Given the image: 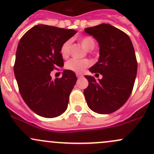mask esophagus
Wrapping results in <instances>:
<instances>
[{"mask_svg":"<svg viewBox=\"0 0 154 154\" xmlns=\"http://www.w3.org/2000/svg\"><path fill=\"white\" fill-rule=\"evenodd\" d=\"M76 75H77V77H78V78H82V77H84L83 74H80V73H77V74H76Z\"/></svg>","mask_w":154,"mask_h":154,"instance_id":"34e87169","label":"esophagus"}]
</instances>
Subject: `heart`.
Masks as SVG:
<instances>
[{
    "mask_svg": "<svg viewBox=\"0 0 154 154\" xmlns=\"http://www.w3.org/2000/svg\"><path fill=\"white\" fill-rule=\"evenodd\" d=\"M80 42L82 46L86 50H91L95 46L94 40L90 36H84L80 38ZM72 42L70 40L64 42L60 48V54L62 58H68L71 51ZM91 61L88 59L83 60H77V59H71L68 60L65 64V68L69 71L75 72V73H81L88 67L91 66Z\"/></svg>",
    "mask_w": 154,
    "mask_h": 154,
    "instance_id": "heart-1",
    "label": "heart"
}]
</instances>
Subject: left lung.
Here are the masks:
<instances>
[{"instance_id": "obj_1", "label": "left lung", "mask_w": 154, "mask_h": 154, "mask_svg": "<svg viewBox=\"0 0 154 154\" xmlns=\"http://www.w3.org/2000/svg\"><path fill=\"white\" fill-rule=\"evenodd\" d=\"M84 31L99 45V60L89 71L103 77L97 82L94 77L85 76L88 81L84 90L86 102L96 113H112L126 103L134 87L137 71L134 47L126 33L109 24L87 28Z\"/></svg>"}]
</instances>
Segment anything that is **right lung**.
Masks as SVG:
<instances>
[{"instance_id":"add662e5","label":"right lung","mask_w":154,"mask_h":154,"mask_svg":"<svg viewBox=\"0 0 154 154\" xmlns=\"http://www.w3.org/2000/svg\"><path fill=\"white\" fill-rule=\"evenodd\" d=\"M77 33L46 25H37L26 32L18 44L14 75L22 98L32 111L45 118H55L67 109L70 93L77 78L64 70L61 78L50 73L63 66L60 48Z\"/></svg>"}]
</instances>
